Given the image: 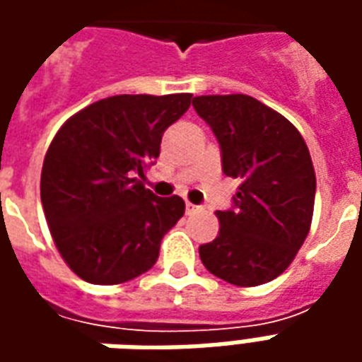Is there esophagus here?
<instances>
[{
	"label": "esophagus",
	"mask_w": 362,
	"mask_h": 362,
	"mask_svg": "<svg viewBox=\"0 0 362 362\" xmlns=\"http://www.w3.org/2000/svg\"><path fill=\"white\" fill-rule=\"evenodd\" d=\"M196 211H197V205L186 202V213H188V215H192V213H196Z\"/></svg>",
	"instance_id": "1"
}]
</instances>
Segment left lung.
<instances>
[{
    "mask_svg": "<svg viewBox=\"0 0 362 362\" xmlns=\"http://www.w3.org/2000/svg\"><path fill=\"white\" fill-rule=\"evenodd\" d=\"M192 104L219 141L223 173L240 180L199 258L238 287L267 283L291 266L310 230L316 174L308 147L285 116L248 95L196 96Z\"/></svg>",
    "mask_w": 362,
    "mask_h": 362,
    "instance_id": "1",
    "label": "left lung"
}]
</instances>
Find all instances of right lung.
Returning a JSON list of instances; mask_svg holds the SVG:
<instances>
[{
	"instance_id": "add662e5",
	"label": "right lung",
	"mask_w": 362,
	"mask_h": 362,
	"mask_svg": "<svg viewBox=\"0 0 362 362\" xmlns=\"http://www.w3.org/2000/svg\"><path fill=\"white\" fill-rule=\"evenodd\" d=\"M189 104V93L108 96L52 139L40 199L56 248L83 281L118 285L155 266L186 205L178 196L157 197L139 178Z\"/></svg>"
}]
</instances>
